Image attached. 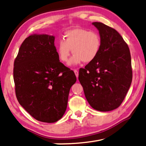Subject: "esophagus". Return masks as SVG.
<instances>
[{
	"label": "esophagus",
	"instance_id": "34e87169",
	"mask_svg": "<svg viewBox=\"0 0 146 146\" xmlns=\"http://www.w3.org/2000/svg\"><path fill=\"white\" fill-rule=\"evenodd\" d=\"M74 73H75V74L76 77L78 78V71L76 70H74Z\"/></svg>",
	"mask_w": 146,
	"mask_h": 146
}]
</instances>
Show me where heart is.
<instances>
[{"label": "heart", "instance_id": "obj_1", "mask_svg": "<svg viewBox=\"0 0 146 146\" xmlns=\"http://www.w3.org/2000/svg\"><path fill=\"white\" fill-rule=\"evenodd\" d=\"M102 38L97 32L86 29L76 28L65 32L64 40L56 44V52L59 60L67 62L71 51L74 55L71 65H77L83 61L90 63L95 60L100 52Z\"/></svg>", "mask_w": 146, "mask_h": 146}]
</instances>
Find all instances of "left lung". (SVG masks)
I'll list each match as a JSON object with an SVG mask.
<instances>
[{"mask_svg":"<svg viewBox=\"0 0 146 146\" xmlns=\"http://www.w3.org/2000/svg\"><path fill=\"white\" fill-rule=\"evenodd\" d=\"M92 24L102 38L100 52L95 60L80 69L78 80L91 107L110 111L120 106L131 84L130 51L115 29L102 23Z\"/></svg>","mask_w":146,"mask_h":146,"instance_id":"left-lung-1","label":"left lung"}]
</instances>
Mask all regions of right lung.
Listing matches in <instances>:
<instances>
[{"label": "right lung", "mask_w": 146, "mask_h": 146, "mask_svg": "<svg viewBox=\"0 0 146 146\" xmlns=\"http://www.w3.org/2000/svg\"><path fill=\"white\" fill-rule=\"evenodd\" d=\"M55 36L33 34L20 47L14 62L13 79L19 102L36 120L55 122L67 108L72 70L59 60Z\"/></svg>", "instance_id": "1"}]
</instances>
